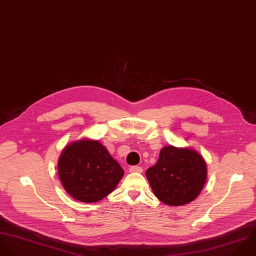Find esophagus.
I'll return each instance as SVG.
<instances>
[{"label": "esophagus", "mask_w": 256, "mask_h": 256, "mask_svg": "<svg viewBox=\"0 0 256 256\" xmlns=\"http://www.w3.org/2000/svg\"><path fill=\"white\" fill-rule=\"evenodd\" d=\"M144 170H142V168L140 167V166H132L130 168V173H136V172H138V173H142Z\"/></svg>", "instance_id": "esophagus-1"}]
</instances>
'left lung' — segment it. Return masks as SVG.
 Segmentation results:
<instances>
[{
	"label": "left lung",
	"mask_w": 256,
	"mask_h": 256,
	"mask_svg": "<svg viewBox=\"0 0 256 256\" xmlns=\"http://www.w3.org/2000/svg\"><path fill=\"white\" fill-rule=\"evenodd\" d=\"M206 165L203 156L190 148L166 146L157 163L146 172L155 197L179 206L194 201L204 188Z\"/></svg>",
	"instance_id": "1"
}]
</instances>
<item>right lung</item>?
<instances>
[{"mask_svg": "<svg viewBox=\"0 0 256 256\" xmlns=\"http://www.w3.org/2000/svg\"><path fill=\"white\" fill-rule=\"evenodd\" d=\"M65 191L83 203H97L110 194L124 176L120 165L101 142L81 138L67 144L58 159Z\"/></svg>", "mask_w": 256, "mask_h": 256, "instance_id": "add662e5", "label": "right lung"}]
</instances>
